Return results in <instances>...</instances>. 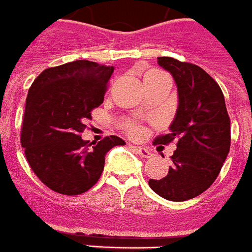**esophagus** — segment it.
I'll return each instance as SVG.
<instances>
[{"label": "esophagus", "instance_id": "obj_1", "mask_svg": "<svg viewBox=\"0 0 252 252\" xmlns=\"http://www.w3.org/2000/svg\"><path fill=\"white\" fill-rule=\"evenodd\" d=\"M134 150L135 152L139 154V156L141 157V158H152V153H150L149 149H147V148H143V147H134Z\"/></svg>", "mask_w": 252, "mask_h": 252}]
</instances>
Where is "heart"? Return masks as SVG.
<instances>
[{
	"label": "heart",
	"instance_id": "obj_1",
	"mask_svg": "<svg viewBox=\"0 0 252 252\" xmlns=\"http://www.w3.org/2000/svg\"><path fill=\"white\" fill-rule=\"evenodd\" d=\"M163 75L164 74L158 70H148L147 72L144 74V81L153 80V79H157V77L163 76ZM122 127H124L125 131H126L128 135H131V136H137L141 131L140 125L135 121H130V120H126V121L122 122Z\"/></svg>",
	"mask_w": 252,
	"mask_h": 252
}]
</instances>
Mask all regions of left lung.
I'll return each instance as SVG.
<instances>
[{
  "label": "left lung",
  "mask_w": 252,
  "mask_h": 252,
  "mask_svg": "<svg viewBox=\"0 0 252 252\" xmlns=\"http://www.w3.org/2000/svg\"><path fill=\"white\" fill-rule=\"evenodd\" d=\"M177 84L178 108L169 134L159 135L154 145L176 141L172 167L160 180H149L159 196L171 201L193 199L218 177L231 148V120L222 89L197 64L172 57H158Z\"/></svg>",
  "instance_id": "obj_1"
}]
</instances>
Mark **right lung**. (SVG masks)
<instances>
[{"mask_svg":"<svg viewBox=\"0 0 252 252\" xmlns=\"http://www.w3.org/2000/svg\"><path fill=\"white\" fill-rule=\"evenodd\" d=\"M112 74V66L76 60L46 68L29 88L21 147L36 177L56 192L80 195L93 188L107 152L125 145L115 135L96 144L81 139L92 111L103 103Z\"/></svg>","mask_w":252,"mask_h":252,"instance_id":"right-lung-1","label":"right lung"}]
</instances>
